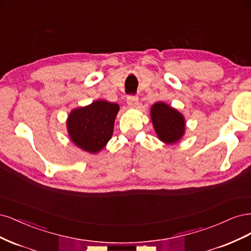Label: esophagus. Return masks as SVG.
I'll use <instances>...</instances> for the list:
<instances>
[{"label": "esophagus", "mask_w": 251, "mask_h": 251, "mask_svg": "<svg viewBox=\"0 0 251 251\" xmlns=\"http://www.w3.org/2000/svg\"><path fill=\"white\" fill-rule=\"evenodd\" d=\"M127 104L130 108H136L137 105H139V98H137V96H128Z\"/></svg>", "instance_id": "1"}]
</instances>
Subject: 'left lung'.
I'll use <instances>...</instances> for the list:
<instances>
[{"label":"left lung","mask_w":251,"mask_h":251,"mask_svg":"<svg viewBox=\"0 0 251 251\" xmlns=\"http://www.w3.org/2000/svg\"><path fill=\"white\" fill-rule=\"evenodd\" d=\"M150 116L158 139L166 144H175L184 134L185 121L178 110L165 102H156L151 106Z\"/></svg>","instance_id":"1"}]
</instances>
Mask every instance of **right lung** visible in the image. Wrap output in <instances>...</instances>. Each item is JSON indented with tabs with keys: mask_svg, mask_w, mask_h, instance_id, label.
Wrapping results in <instances>:
<instances>
[{
	"mask_svg": "<svg viewBox=\"0 0 251 251\" xmlns=\"http://www.w3.org/2000/svg\"><path fill=\"white\" fill-rule=\"evenodd\" d=\"M119 109L117 103L105 100L73 109L67 121L72 142L92 154L98 153L111 139Z\"/></svg>",
	"mask_w": 251,
	"mask_h": 251,
	"instance_id": "add662e5",
	"label": "right lung"
}]
</instances>
